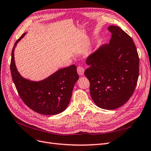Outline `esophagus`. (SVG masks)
Here are the masks:
<instances>
[{
	"label": "esophagus",
	"instance_id": "esophagus-1",
	"mask_svg": "<svg viewBox=\"0 0 151 151\" xmlns=\"http://www.w3.org/2000/svg\"><path fill=\"white\" fill-rule=\"evenodd\" d=\"M77 71L79 76H83L84 74V68L81 66H79L78 67H77Z\"/></svg>",
	"mask_w": 151,
	"mask_h": 151
}]
</instances>
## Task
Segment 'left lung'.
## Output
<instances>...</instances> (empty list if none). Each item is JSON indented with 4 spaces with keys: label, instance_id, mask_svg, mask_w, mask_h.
I'll use <instances>...</instances> for the list:
<instances>
[{
    "label": "left lung",
    "instance_id": "left-lung-1",
    "mask_svg": "<svg viewBox=\"0 0 151 151\" xmlns=\"http://www.w3.org/2000/svg\"><path fill=\"white\" fill-rule=\"evenodd\" d=\"M111 38L86 60L84 74L90 83L94 103L104 109H115L127 103L135 89L139 58L133 40L116 26H109Z\"/></svg>",
    "mask_w": 151,
    "mask_h": 151
}]
</instances>
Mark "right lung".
<instances>
[{"label": "right lung", "mask_w": 151, "mask_h": 151, "mask_svg": "<svg viewBox=\"0 0 151 151\" xmlns=\"http://www.w3.org/2000/svg\"><path fill=\"white\" fill-rule=\"evenodd\" d=\"M25 35L16 41L12 50L10 68L17 92L23 102L36 113L45 115L60 113L69 104L74 84L79 79L77 67L72 65L61 68L40 81L24 78L16 68L14 52Z\"/></svg>", "instance_id": "obj_1"}]
</instances>
